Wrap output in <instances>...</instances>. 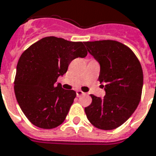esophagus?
Returning a JSON list of instances; mask_svg holds the SVG:
<instances>
[{"mask_svg": "<svg viewBox=\"0 0 156 156\" xmlns=\"http://www.w3.org/2000/svg\"><path fill=\"white\" fill-rule=\"evenodd\" d=\"M76 93H77V97H78V98L81 97V96L84 95V93L83 92H82L81 90H77V91H76Z\"/></svg>", "mask_w": 156, "mask_h": 156, "instance_id": "obj_1", "label": "esophagus"}]
</instances>
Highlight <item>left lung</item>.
Masks as SVG:
<instances>
[{
    "instance_id": "8db88e82",
    "label": "left lung",
    "mask_w": 156,
    "mask_h": 156,
    "mask_svg": "<svg viewBox=\"0 0 156 156\" xmlns=\"http://www.w3.org/2000/svg\"><path fill=\"white\" fill-rule=\"evenodd\" d=\"M87 51L100 64L98 80L104 87L103 98L91 95L85 107L95 127L113 130L126 122L139 104L143 87V71L131 49L115 40L84 42Z\"/></svg>"
}]
</instances>
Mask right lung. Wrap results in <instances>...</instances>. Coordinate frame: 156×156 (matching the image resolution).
<instances>
[{
    "instance_id": "1",
    "label": "right lung",
    "mask_w": 156,
    "mask_h": 156,
    "mask_svg": "<svg viewBox=\"0 0 156 156\" xmlns=\"http://www.w3.org/2000/svg\"><path fill=\"white\" fill-rule=\"evenodd\" d=\"M87 55L84 42L54 36L43 38L21 55L14 89L20 107L33 125L52 129L63 123L76 93L56 82L71 61Z\"/></svg>"
}]
</instances>
